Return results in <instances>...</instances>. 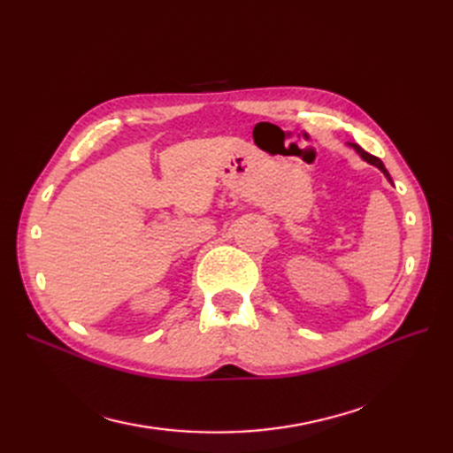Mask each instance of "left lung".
I'll list each match as a JSON object with an SVG mask.
<instances>
[{
	"mask_svg": "<svg viewBox=\"0 0 453 453\" xmlns=\"http://www.w3.org/2000/svg\"><path fill=\"white\" fill-rule=\"evenodd\" d=\"M351 147L355 149V150H357V153L366 160V162H370V164H374V166L376 168H380L383 173H386V177H388V180L391 181V175H389V172L386 170V166H383V162L378 158V157H374V155H370V153H366V150L365 149H361L357 143H351Z\"/></svg>",
	"mask_w": 453,
	"mask_h": 453,
	"instance_id": "obj_1",
	"label": "left lung"
}]
</instances>
